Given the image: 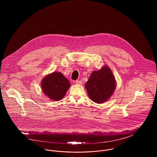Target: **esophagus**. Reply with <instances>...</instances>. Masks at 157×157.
I'll return each mask as SVG.
<instances>
[{"label":"esophagus","mask_w":157,"mask_h":157,"mask_svg":"<svg viewBox=\"0 0 157 157\" xmlns=\"http://www.w3.org/2000/svg\"><path fill=\"white\" fill-rule=\"evenodd\" d=\"M75 83L77 85H81L82 84V80H77L75 82Z\"/></svg>","instance_id":"obj_1"}]
</instances>
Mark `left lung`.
Wrapping results in <instances>:
<instances>
[{"mask_svg": "<svg viewBox=\"0 0 157 157\" xmlns=\"http://www.w3.org/2000/svg\"><path fill=\"white\" fill-rule=\"evenodd\" d=\"M116 83L111 70L105 65L94 71L85 84V88L92 101L97 103L106 101L115 89Z\"/></svg>", "mask_w": 157, "mask_h": 157, "instance_id": "8db88e82", "label": "left lung"}]
</instances>
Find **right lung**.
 <instances>
[{"instance_id": "1", "label": "right lung", "mask_w": 157, "mask_h": 157, "mask_svg": "<svg viewBox=\"0 0 157 157\" xmlns=\"http://www.w3.org/2000/svg\"><path fill=\"white\" fill-rule=\"evenodd\" d=\"M41 85L44 94L54 101L62 99L71 86L63 74L58 72L46 75L42 80Z\"/></svg>"}]
</instances>
